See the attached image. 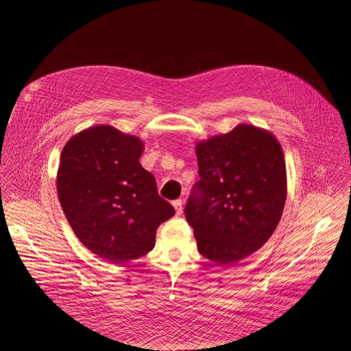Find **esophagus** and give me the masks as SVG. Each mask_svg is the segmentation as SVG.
Returning a JSON list of instances; mask_svg holds the SVG:
<instances>
[{"instance_id": "obj_1", "label": "esophagus", "mask_w": 351, "mask_h": 351, "mask_svg": "<svg viewBox=\"0 0 351 351\" xmlns=\"http://www.w3.org/2000/svg\"><path fill=\"white\" fill-rule=\"evenodd\" d=\"M173 206L176 208L177 215H181V213H182V209H184V208H182V200L178 199V200L173 201Z\"/></svg>"}]
</instances>
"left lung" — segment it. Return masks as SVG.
<instances>
[{"label":"left lung","instance_id":"left-lung-1","mask_svg":"<svg viewBox=\"0 0 351 351\" xmlns=\"http://www.w3.org/2000/svg\"><path fill=\"white\" fill-rule=\"evenodd\" d=\"M200 180L185 205L201 255L231 265L273 235L287 200V167L270 132L239 124L196 146Z\"/></svg>","mask_w":351,"mask_h":351}]
</instances>
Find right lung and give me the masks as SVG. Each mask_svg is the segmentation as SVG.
Here are the masks:
<instances>
[{
    "instance_id": "obj_1",
    "label": "right lung",
    "mask_w": 351,
    "mask_h": 351,
    "mask_svg": "<svg viewBox=\"0 0 351 351\" xmlns=\"http://www.w3.org/2000/svg\"><path fill=\"white\" fill-rule=\"evenodd\" d=\"M142 152L139 138L96 125L60 154L56 189L64 216L86 249L113 263L152 250L156 228L176 213L142 167Z\"/></svg>"
}]
</instances>
